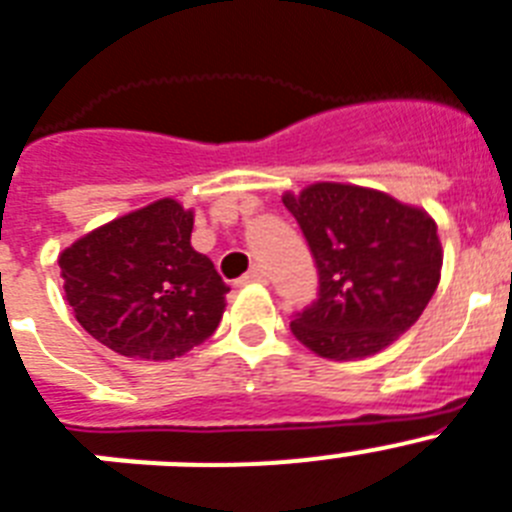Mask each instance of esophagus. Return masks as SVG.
<instances>
[{
	"label": "esophagus",
	"instance_id": "34e87169",
	"mask_svg": "<svg viewBox=\"0 0 512 512\" xmlns=\"http://www.w3.org/2000/svg\"><path fill=\"white\" fill-rule=\"evenodd\" d=\"M239 283H268V273H265V268L255 265V268L249 270L247 276H242V281Z\"/></svg>",
	"mask_w": 512,
	"mask_h": 512
}]
</instances>
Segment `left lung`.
Here are the masks:
<instances>
[{
	"label": "left lung",
	"instance_id": "1",
	"mask_svg": "<svg viewBox=\"0 0 512 512\" xmlns=\"http://www.w3.org/2000/svg\"><path fill=\"white\" fill-rule=\"evenodd\" d=\"M315 257L320 294L291 333L322 359L351 362L388 349L419 320L442 270L437 223L388 192L317 182L286 192Z\"/></svg>",
	"mask_w": 512,
	"mask_h": 512
}]
</instances>
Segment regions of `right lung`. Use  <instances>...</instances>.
I'll list each match as a JSON object with an SVG mask.
<instances>
[{"instance_id": "right-lung-1", "label": "right lung", "mask_w": 512, "mask_h": 512, "mask_svg": "<svg viewBox=\"0 0 512 512\" xmlns=\"http://www.w3.org/2000/svg\"><path fill=\"white\" fill-rule=\"evenodd\" d=\"M195 210L171 197L103 223L59 252L64 299L98 343L174 359L218 328L229 286L190 244Z\"/></svg>"}]
</instances>
